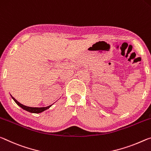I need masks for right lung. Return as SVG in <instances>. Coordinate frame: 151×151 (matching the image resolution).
<instances>
[{
	"mask_svg": "<svg viewBox=\"0 0 151 151\" xmlns=\"http://www.w3.org/2000/svg\"><path fill=\"white\" fill-rule=\"evenodd\" d=\"M13 99L14 100V102H15L17 103V105H19L20 107H21L23 109L27 111H28V112H31V113H40V112H43V111H45V110L48 109V108L49 107H51V106H47V107H42V108H33V107H29V106H24L23 104H22L19 103L18 101H17L15 98H14L13 97Z\"/></svg>",
	"mask_w": 151,
	"mask_h": 151,
	"instance_id": "add662e5",
	"label": "right lung"
}]
</instances>
